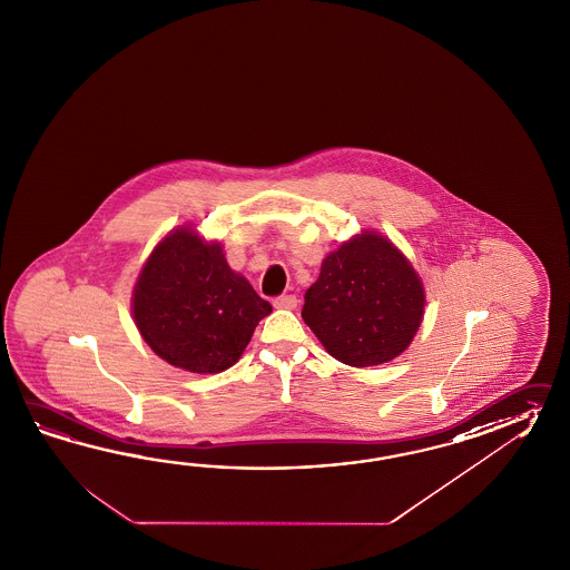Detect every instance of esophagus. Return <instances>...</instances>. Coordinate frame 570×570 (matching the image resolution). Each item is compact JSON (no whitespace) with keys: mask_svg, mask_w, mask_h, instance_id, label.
<instances>
[{"mask_svg":"<svg viewBox=\"0 0 570 570\" xmlns=\"http://www.w3.org/2000/svg\"><path fill=\"white\" fill-rule=\"evenodd\" d=\"M274 306L276 308H286V311H294L298 306V298L294 294H282L278 298H274Z\"/></svg>","mask_w":570,"mask_h":570,"instance_id":"obj_1","label":"esophagus"}]
</instances>
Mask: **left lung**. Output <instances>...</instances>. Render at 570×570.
<instances>
[{
    "mask_svg": "<svg viewBox=\"0 0 570 570\" xmlns=\"http://www.w3.org/2000/svg\"><path fill=\"white\" fill-rule=\"evenodd\" d=\"M423 304V286L405 255L367 233L327 255L304 294L303 318L335 360L379 366L405 352Z\"/></svg>",
    "mask_w": 570,
    "mask_h": 570,
    "instance_id": "left-lung-1",
    "label": "left lung"
}]
</instances>
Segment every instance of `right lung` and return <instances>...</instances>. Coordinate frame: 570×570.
<instances>
[{
	"label": "right lung",
	"instance_id": "right-lung-1",
	"mask_svg": "<svg viewBox=\"0 0 570 570\" xmlns=\"http://www.w3.org/2000/svg\"><path fill=\"white\" fill-rule=\"evenodd\" d=\"M272 304L228 267L218 243L179 228L140 272L132 315L142 340L171 366L216 374L233 366Z\"/></svg>",
	"mask_w": 570,
	"mask_h": 570
}]
</instances>
